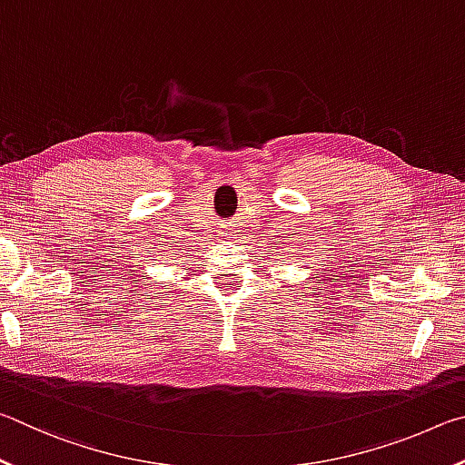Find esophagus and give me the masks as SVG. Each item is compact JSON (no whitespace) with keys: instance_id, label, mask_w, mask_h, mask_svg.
I'll use <instances>...</instances> for the list:
<instances>
[{"instance_id":"obj_1","label":"esophagus","mask_w":465,"mask_h":465,"mask_svg":"<svg viewBox=\"0 0 465 465\" xmlns=\"http://www.w3.org/2000/svg\"><path fill=\"white\" fill-rule=\"evenodd\" d=\"M223 234H224V237H228V234H226V232H223Z\"/></svg>"}]
</instances>
